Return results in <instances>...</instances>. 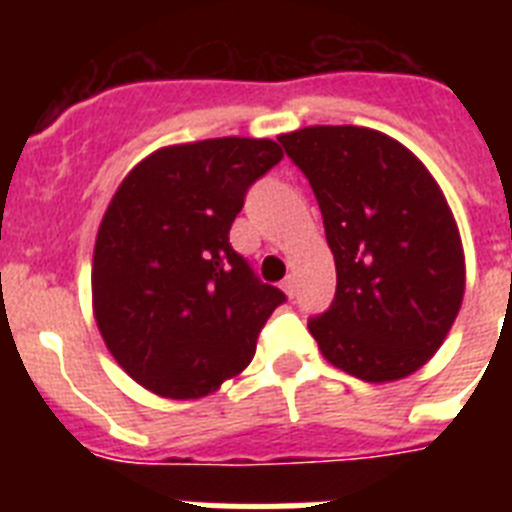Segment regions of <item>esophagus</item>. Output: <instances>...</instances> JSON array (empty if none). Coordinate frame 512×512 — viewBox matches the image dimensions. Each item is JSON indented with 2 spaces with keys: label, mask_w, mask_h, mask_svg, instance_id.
I'll return each mask as SVG.
<instances>
[{
  "label": "esophagus",
  "mask_w": 512,
  "mask_h": 512,
  "mask_svg": "<svg viewBox=\"0 0 512 512\" xmlns=\"http://www.w3.org/2000/svg\"><path fill=\"white\" fill-rule=\"evenodd\" d=\"M282 289H284V292H287L289 297H295V292H297V279L292 277V274H289V277L282 282Z\"/></svg>",
  "instance_id": "esophagus-1"
}]
</instances>
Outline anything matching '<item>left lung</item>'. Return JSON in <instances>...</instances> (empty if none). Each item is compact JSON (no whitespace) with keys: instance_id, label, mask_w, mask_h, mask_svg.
I'll return each mask as SVG.
<instances>
[{"instance_id":"left-lung-1","label":"left lung","mask_w":512,"mask_h":512,"mask_svg":"<svg viewBox=\"0 0 512 512\" xmlns=\"http://www.w3.org/2000/svg\"><path fill=\"white\" fill-rule=\"evenodd\" d=\"M307 176L336 259V295L307 320L333 366L366 382L413 374L436 354L464 297L454 215L418 158L354 125L279 135Z\"/></svg>"}]
</instances>
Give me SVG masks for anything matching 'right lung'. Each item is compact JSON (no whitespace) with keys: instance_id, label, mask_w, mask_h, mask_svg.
I'll use <instances>...</instances> for the list:
<instances>
[{"instance_id":"right-lung-1","label":"right lung","mask_w":512,"mask_h":512,"mask_svg":"<svg viewBox=\"0 0 512 512\" xmlns=\"http://www.w3.org/2000/svg\"><path fill=\"white\" fill-rule=\"evenodd\" d=\"M282 156L266 138L161 148L112 197L94 246V315L110 354L146 390L192 400L251 364L287 295L230 246V225Z\"/></svg>"}]
</instances>
